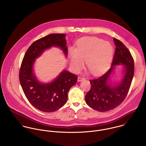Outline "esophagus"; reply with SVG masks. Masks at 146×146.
I'll list each match as a JSON object with an SVG mask.
<instances>
[{
    "label": "esophagus",
    "mask_w": 146,
    "mask_h": 146,
    "mask_svg": "<svg viewBox=\"0 0 146 146\" xmlns=\"http://www.w3.org/2000/svg\"><path fill=\"white\" fill-rule=\"evenodd\" d=\"M85 79V78L83 77L82 76H79L78 77V82H81V81H82V80H84Z\"/></svg>",
    "instance_id": "obj_1"
}]
</instances>
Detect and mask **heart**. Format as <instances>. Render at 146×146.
I'll list each match as a JSON object with an SVG mask.
<instances>
[{"mask_svg": "<svg viewBox=\"0 0 146 146\" xmlns=\"http://www.w3.org/2000/svg\"><path fill=\"white\" fill-rule=\"evenodd\" d=\"M70 64L75 72L84 67V61L93 74H100L110 66L113 55V47L110 42L96 38L88 37L80 39L77 48H71L68 52Z\"/></svg>", "mask_w": 146, "mask_h": 146, "instance_id": "1", "label": "heart"}]
</instances>
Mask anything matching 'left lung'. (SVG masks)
<instances>
[{
    "mask_svg": "<svg viewBox=\"0 0 146 146\" xmlns=\"http://www.w3.org/2000/svg\"><path fill=\"white\" fill-rule=\"evenodd\" d=\"M116 49L111 68L104 75L90 80L91 88L85 96L86 104L100 112L114 109L125 100L129 92L134 72L133 58L125 45L113 38ZM121 64L125 66V75L122 82L115 87L108 84L114 66Z\"/></svg>",
    "mask_w": 146,
    "mask_h": 146,
    "instance_id": "1",
    "label": "left lung"
}]
</instances>
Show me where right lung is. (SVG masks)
<instances>
[{
  "label": "right lung",
  "instance_id": "add662e5",
  "mask_svg": "<svg viewBox=\"0 0 146 146\" xmlns=\"http://www.w3.org/2000/svg\"><path fill=\"white\" fill-rule=\"evenodd\" d=\"M65 34H52L34 42L28 48L19 72V79L24 94L36 109L45 112L57 111L65 104L69 89L75 85L78 76L67 70H63L53 82L39 83L35 78L33 66L35 59L45 49L52 46H58L67 55Z\"/></svg>",
  "mask_w": 146,
  "mask_h": 146
}]
</instances>
